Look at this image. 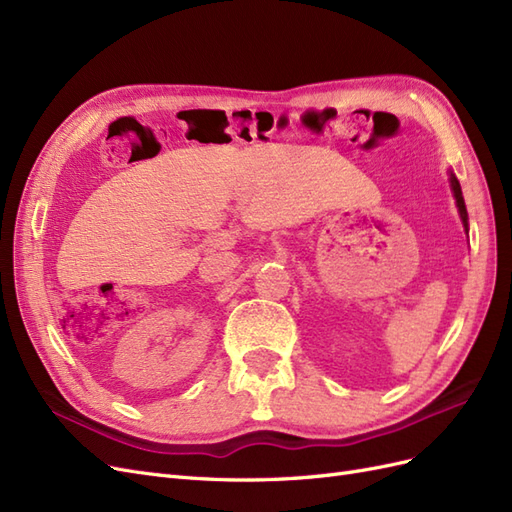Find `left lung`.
Returning <instances> with one entry per match:
<instances>
[{"label":"left lung","mask_w":512,"mask_h":512,"mask_svg":"<svg viewBox=\"0 0 512 512\" xmlns=\"http://www.w3.org/2000/svg\"><path fill=\"white\" fill-rule=\"evenodd\" d=\"M448 181H451V190H453L455 203H457V209H459V218H461V222H463V228H466V232H468V230H470V228H468V209H466V203H463L461 185H459V179L455 177L453 170H448Z\"/></svg>","instance_id":"8db88e82"}]
</instances>
